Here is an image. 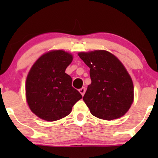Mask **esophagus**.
<instances>
[{
    "mask_svg": "<svg viewBox=\"0 0 158 158\" xmlns=\"http://www.w3.org/2000/svg\"><path fill=\"white\" fill-rule=\"evenodd\" d=\"M79 92H80V94H81L82 96H84V94L85 93V88H81L79 89Z\"/></svg>",
    "mask_w": 158,
    "mask_h": 158,
    "instance_id": "1",
    "label": "esophagus"
}]
</instances>
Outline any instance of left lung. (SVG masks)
I'll list each match as a JSON object with an SVG mask.
<instances>
[{
  "instance_id": "1",
  "label": "left lung",
  "mask_w": 158,
  "mask_h": 158,
  "mask_svg": "<svg viewBox=\"0 0 158 158\" xmlns=\"http://www.w3.org/2000/svg\"><path fill=\"white\" fill-rule=\"evenodd\" d=\"M90 68L91 84L83 100L94 117L113 120L125 115L134 102L131 76L117 56L104 50L78 52Z\"/></svg>"
}]
</instances>
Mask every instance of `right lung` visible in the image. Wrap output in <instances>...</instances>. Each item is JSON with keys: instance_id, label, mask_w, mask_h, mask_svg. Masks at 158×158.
<instances>
[{"instance_id": "right-lung-1", "label": "right lung", "mask_w": 158, "mask_h": 158, "mask_svg": "<svg viewBox=\"0 0 158 158\" xmlns=\"http://www.w3.org/2000/svg\"><path fill=\"white\" fill-rule=\"evenodd\" d=\"M73 55L53 50L41 55L27 74L25 85L29 108L40 119L52 122L70 114L81 94L72 87V79L65 70Z\"/></svg>"}]
</instances>
